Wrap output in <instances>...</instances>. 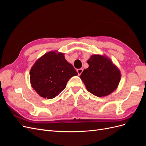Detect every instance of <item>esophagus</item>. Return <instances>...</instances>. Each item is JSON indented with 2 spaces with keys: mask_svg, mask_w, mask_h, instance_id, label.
<instances>
[{
  "mask_svg": "<svg viewBox=\"0 0 146 146\" xmlns=\"http://www.w3.org/2000/svg\"><path fill=\"white\" fill-rule=\"evenodd\" d=\"M77 72H78V74L79 75V76H80V75L82 73V72H83V69H77Z\"/></svg>",
  "mask_w": 146,
  "mask_h": 146,
  "instance_id": "34e87169",
  "label": "esophagus"
}]
</instances>
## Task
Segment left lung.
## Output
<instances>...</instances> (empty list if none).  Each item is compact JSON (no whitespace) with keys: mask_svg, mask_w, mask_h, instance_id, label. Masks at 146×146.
I'll use <instances>...</instances> for the list:
<instances>
[{"mask_svg":"<svg viewBox=\"0 0 146 146\" xmlns=\"http://www.w3.org/2000/svg\"><path fill=\"white\" fill-rule=\"evenodd\" d=\"M89 67L80 77L87 90L98 97L106 96L116 89L121 73L111 60L102 55H92L88 60Z\"/></svg>","mask_w":146,"mask_h":146,"instance_id":"obj_1","label":"left lung"}]
</instances>
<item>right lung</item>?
I'll return each mask as SVG.
<instances>
[{"instance_id": "obj_1", "label": "right lung", "mask_w": 146, "mask_h": 146, "mask_svg": "<svg viewBox=\"0 0 146 146\" xmlns=\"http://www.w3.org/2000/svg\"><path fill=\"white\" fill-rule=\"evenodd\" d=\"M78 73L64 58V54L51 51L44 55L30 72L32 86L44 98L53 99L64 90L66 84Z\"/></svg>"}]
</instances>
